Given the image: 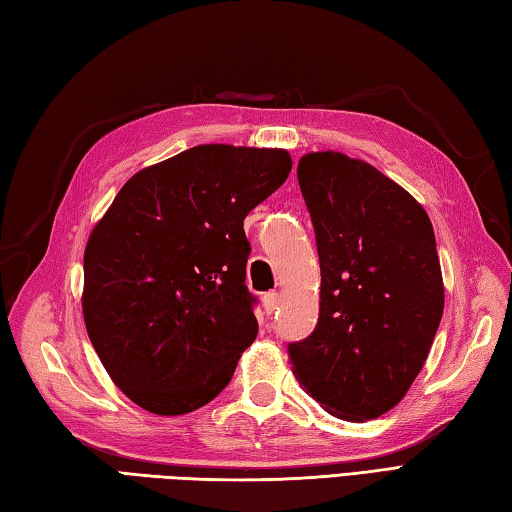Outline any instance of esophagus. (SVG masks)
<instances>
[{
	"label": "esophagus",
	"instance_id": "34e87169",
	"mask_svg": "<svg viewBox=\"0 0 512 512\" xmlns=\"http://www.w3.org/2000/svg\"><path fill=\"white\" fill-rule=\"evenodd\" d=\"M279 304H282V295H279V293H268L262 299V306L266 310V315H273L275 310L279 308Z\"/></svg>",
	"mask_w": 512,
	"mask_h": 512
}]
</instances>
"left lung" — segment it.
Instances as JSON below:
<instances>
[{"label":"left lung","instance_id":"left-lung-1","mask_svg":"<svg viewBox=\"0 0 512 512\" xmlns=\"http://www.w3.org/2000/svg\"><path fill=\"white\" fill-rule=\"evenodd\" d=\"M297 179L322 290L315 330L290 344L288 357L326 413L366 422L402 402L442 322L433 224L393 179L335 150L306 153Z\"/></svg>","mask_w":512,"mask_h":512}]
</instances>
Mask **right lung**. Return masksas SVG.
<instances>
[{
  "mask_svg": "<svg viewBox=\"0 0 512 512\" xmlns=\"http://www.w3.org/2000/svg\"><path fill=\"white\" fill-rule=\"evenodd\" d=\"M290 168L282 148H188L130 177L90 233V344L148 413L186 415L213 402L255 342L244 219Z\"/></svg>",
  "mask_w": 512,
  "mask_h": 512,
  "instance_id": "right-lung-1",
  "label": "right lung"
}]
</instances>
